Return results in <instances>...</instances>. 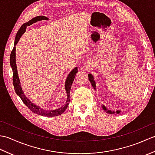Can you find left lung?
Returning a JSON list of instances; mask_svg holds the SVG:
<instances>
[{"label":"left lung","mask_w":155,"mask_h":155,"mask_svg":"<svg viewBox=\"0 0 155 155\" xmlns=\"http://www.w3.org/2000/svg\"><path fill=\"white\" fill-rule=\"evenodd\" d=\"M88 79H89L91 83L92 84V86H93V87L94 88V89L95 90L96 89V83H95V81L94 80V77H93V75L92 74H88ZM102 108H103V109L104 110V111L107 112V113L108 114H114V113H117V114H119L121 110H117L116 112L115 111H113L111 110H108V108L104 106V105L102 104Z\"/></svg>","instance_id":"8db88e82"}]
</instances>
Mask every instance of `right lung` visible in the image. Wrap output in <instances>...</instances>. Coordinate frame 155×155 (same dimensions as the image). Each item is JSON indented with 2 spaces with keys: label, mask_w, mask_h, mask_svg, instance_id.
I'll use <instances>...</instances> for the list:
<instances>
[{
  "label": "right lung",
  "mask_w": 155,
  "mask_h": 155,
  "mask_svg": "<svg viewBox=\"0 0 155 155\" xmlns=\"http://www.w3.org/2000/svg\"><path fill=\"white\" fill-rule=\"evenodd\" d=\"M42 20H48L47 17H46L45 16H38L37 17L33 18L32 19L30 20L28 22L23 24L21 27L20 28L17 33L15 37V43H14V48H13L12 51L11 53V57H10V64H11V67L12 69V80H13V85H14V88L16 94L19 96L21 98V99L23 103H24L26 105H27V107L30 109L32 112H33L34 113H36L37 114L41 115V116H44V117H57L58 115H61L64 113L65 110L67 109L68 107L69 103H70V92H71V85L72 84V82L74 80V77L76 76V74L77 73L78 69L77 67L74 68L70 72V73L68 74L67 76V79L65 81V84H64V88L65 91L67 92V101H66L65 104L63 106L57 108V109L54 110H45L44 108H42L40 107L37 106V104L32 103L29 99L27 97V96L25 94L24 92H23L21 85V82H20L18 75V71H17V67H16V45L18 43V41L20 38L22 37V35L25 33L26 31V28L28 26L33 24V23L37 22V21H42Z\"/></svg>",
  "instance_id": "right-lung-1"
}]
</instances>
